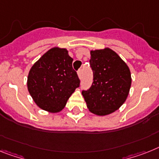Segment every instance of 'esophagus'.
Wrapping results in <instances>:
<instances>
[{
  "label": "esophagus",
  "mask_w": 159,
  "mask_h": 159,
  "mask_svg": "<svg viewBox=\"0 0 159 159\" xmlns=\"http://www.w3.org/2000/svg\"><path fill=\"white\" fill-rule=\"evenodd\" d=\"M82 73H83L82 69H80V70L77 71V74H78V76H79V78H80V79L82 78Z\"/></svg>",
  "instance_id": "obj_1"
}]
</instances>
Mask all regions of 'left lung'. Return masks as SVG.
I'll list each match as a JSON object with an SVG mask.
<instances>
[{
	"mask_svg": "<svg viewBox=\"0 0 159 159\" xmlns=\"http://www.w3.org/2000/svg\"><path fill=\"white\" fill-rule=\"evenodd\" d=\"M90 54L93 82L82 95L90 112L104 116L117 111L125 102L132 84L131 72L111 48L91 50Z\"/></svg>",
	"mask_w": 159,
	"mask_h": 159,
	"instance_id": "left-lung-1",
	"label": "left lung"
}]
</instances>
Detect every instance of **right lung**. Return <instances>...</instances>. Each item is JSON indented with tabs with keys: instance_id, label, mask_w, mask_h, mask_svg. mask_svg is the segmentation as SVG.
Returning a JSON list of instances; mask_svg holds the SVG:
<instances>
[{
	"instance_id": "1",
	"label": "right lung",
	"mask_w": 159,
	"mask_h": 159,
	"mask_svg": "<svg viewBox=\"0 0 159 159\" xmlns=\"http://www.w3.org/2000/svg\"><path fill=\"white\" fill-rule=\"evenodd\" d=\"M73 58L66 48H50L31 66L27 89L40 108L57 113L65 107L80 80L72 67Z\"/></svg>"
}]
</instances>
